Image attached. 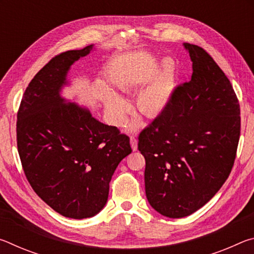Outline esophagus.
<instances>
[{"label":"esophagus","mask_w":254,"mask_h":254,"mask_svg":"<svg viewBox=\"0 0 254 254\" xmlns=\"http://www.w3.org/2000/svg\"><path fill=\"white\" fill-rule=\"evenodd\" d=\"M130 143H131V148H132L133 151H136V149H137V140H136L135 136H131L130 137Z\"/></svg>","instance_id":"esophagus-1"}]
</instances>
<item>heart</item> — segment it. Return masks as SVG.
Instances as JSON below:
<instances>
[{
  "label": "heart",
  "mask_w": 254,
  "mask_h": 254,
  "mask_svg": "<svg viewBox=\"0 0 254 254\" xmlns=\"http://www.w3.org/2000/svg\"><path fill=\"white\" fill-rule=\"evenodd\" d=\"M135 84V76L124 75L119 79L118 87L123 92L132 88ZM176 85L174 67L170 63H165L158 74L136 94L135 106L140 113L153 118L161 114L168 107ZM105 107L114 124L123 126L127 120L130 104L114 94L105 96ZM135 126V123H133Z\"/></svg>",
  "instance_id": "heart-1"
}]
</instances>
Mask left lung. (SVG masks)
I'll return each instance as SVG.
<instances>
[{
    "label": "left lung",
    "mask_w": 254,
    "mask_h": 254,
    "mask_svg": "<svg viewBox=\"0 0 254 254\" xmlns=\"http://www.w3.org/2000/svg\"><path fill=\"white\" fill-rule=\"evenodd\" d=\"M191 79L140 133L145 195L163 216L180 218L209 201L229 177L238 150L240 104L229 78L200 48L184 44Z\"/></svg>",
    "instance_id": "left-lung-1"
}]
</instances>
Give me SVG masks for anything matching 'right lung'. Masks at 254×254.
<instances>
[{
	"instance_id": "right-lung-1",
	"label": "right lung",
	"mask_w": 254,
	"mask_h": 254,
	"mask_svg": "<svg viewBox=\"0 0 254 254\" xmlns=\"http://www.w3.org/2000/svg\"><path fill=\"white\" fill-rule=\"evenodd\" d=\"M93 45L68 50L37 72L23 94L16 120L22 168L36 194L60 215L92 217L104 207L110 182L132 152L128 136L97 121L59 95L70 66Z\"/></svg>"
}]
</instances>
